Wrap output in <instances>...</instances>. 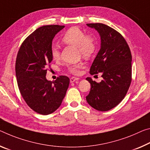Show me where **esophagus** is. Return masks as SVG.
I'll return each mask as SVG.
<instances>
[{
  "label": "esophagus",
  "instance_id": "obj_1",
  "mask_svg": "<svg viewBox=\"0 0 150 150\" xmlns=\"http://www.w3.org/2000/svg\"><path fill=\"white\" fill-rule=\"evenodd\" d=\"M79 79V78H78V77H72L70 79V82L71 83H73V82H75V81H78Z\"/></svg>",
  "mask_w": 150,
  "mask_h": 150
}]
</instances>
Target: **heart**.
I'll use <instances>...</instances> for the list:
<instances>
[{
  "mask_svg": "<svg viewBox=\"0 0 150 150\" xmlns=\"http://www.w3.org/2000/svg\"><path fill=\"white\" fill-rule=\"evenodd\" d=\"M62 41L65 44L77 47L79 53L87 58L91 57L97 49L96 38L92 35H86L83 30L76 27H71L67 30L62 37ZM51 54L54 60H58L60 58V51L57 46L52 45ZM82 67L83 63H80L68 65L67 69L72 74L78 75Z\"/></svg>",
  "mask_w": 150,
  "mask_h": 150,
  "instance_id": "obj_1",
  "label": "heart"
}]
</instances>
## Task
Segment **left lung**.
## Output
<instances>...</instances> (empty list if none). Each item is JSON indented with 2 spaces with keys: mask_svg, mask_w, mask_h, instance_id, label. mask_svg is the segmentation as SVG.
Wrapping results in <instances>:
<instances>
[{
  "mask_svg": "<svg viewBox=\"0 0 150 150\" xmlns=\"http://www.w3.org/2000/svg\"><path fill=\"white\" fill-rule=\"evenodd\" d=\"M101 37V49L90 68L92 75L101 73L100 83L86 80L91 84L86 97L92 108L106 111L115 108L124 99L132 82V53L127 42L117 30L103 23H88Z\"/></svg>",
  "mask_w": 150,
  "mask_h": 150,
  "instance_id": "1",
  "label": "left lung"
}]
</instances>
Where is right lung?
I'll list each match as a JSON object with an SVG mask.
<instances>
[{
  "label": "right lung",
  "instance_id": "obj_1",
  "mask_svg": "<svg viewBox=\"0 0 150 150\" xmlns=\"http://www.w3.org/2000/svg\"><path fill=\"white\" fill-rule=\"evenodd\" d=\"M64 27L52 25L38 28L23 42L16 56L15 72L21 96L30 109L41 115L51 114L60 107L69 85L67 76L53 81L46 79L53 60L52 41Z\"/></svg>",
  "mask_w": 150,
  "mask_h": 150
}]
</instances>
